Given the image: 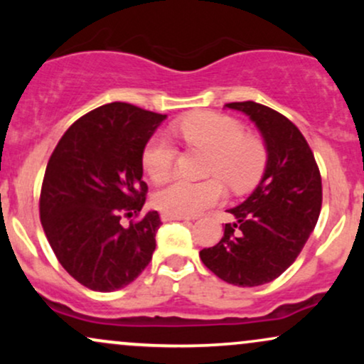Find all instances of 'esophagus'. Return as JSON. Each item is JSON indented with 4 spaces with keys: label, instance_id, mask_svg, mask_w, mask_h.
Here are the masks:
<instances>
[{
    "label": "esophagus",
    "instance_id": "34e87169",
    "mask_svg": "<svg viewBox=\"0 0 364 364\" xmlns=\"http://www.w3.org/2000/svg\"><path fill=\"white\" fill-rule=\"evenodd\" d=\"M161 219L164 220V223H169V220H190V217H181V215H171V214H166V212H162Z\"/></svg>",
    "mask_w": 364,
    "mask_h": 364
}]
</instances>
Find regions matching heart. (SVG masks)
<instances>
[{
	"label": "heart",
	"mask_w": 364,
	"mask_h": 364,
	"mask_svg": "<svg viewBox=\"0 0 364 364\" xmlns=\"http://www.w3.org/2000/svg\"><path fill=\"white\" fill-rule=\"evenodd\" d=\"M176 132L188 145L210 152L208 174H217L236 190L253 185L265 166V147L257 136L245 135L243 127L229 116L217 112H195L179 121ZM176 161V147L168 136L156 135L144 150L141 162L145 173L156 183L171 176ZM224 190L219 179L188 181L174 179L157 191L156 205L171 215L191 217L215 205Z\"/></svg>",
	"instance_id": "obj_1"
}]
</instances>
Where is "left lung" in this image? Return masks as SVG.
<instances>
[{
	"label": "left lung",
	"mask_w": 364,
	"mask_h": 364,
	"mask_svg": "<svg viewBox=\"0 0 364 364\" xmlns=\"http://www.w3.org/2000/svg\"><path fill=\"white\" fill-rule=\"evenodd\" d=\"M225 107L257 127L267 162L252 195L228 210L235 223L200 258L223 281L255 287L277 279L301 253L320 215L321 178L310 145L286 116L253 101Z\"/></svg>",
	"instance_id": "obj_1"
}]
</instances>
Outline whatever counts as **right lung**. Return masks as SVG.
I'll use <instances>...</instances> for the list:
<instances>
[{
	"instance_id": "add662e5",
	"label": "right lung",
	"mask_w": 364,
	"mask_h": 364,
	"mask_svg": "<svg viewBox=\"0 0 364 364\" xmlns=\"http://www.w3.org/2000/svg\"><path fill=\"white\" fill-rule=\"evenodd\" d=\"M168 116L127 102L87 112L66 129L46 168L41 223L63 269L92 291L128 286L152 260L157 210L136 223L147 185L141 156Z\"/></svg>"
}]
</instances>
